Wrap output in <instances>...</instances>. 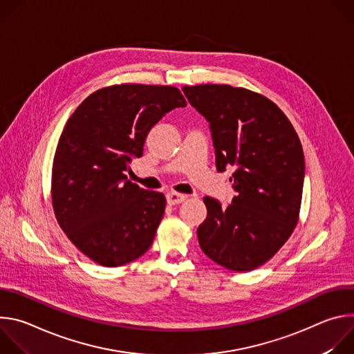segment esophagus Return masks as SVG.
Returning <instances> with one entry per match:
<instances>
[{
    "mask_svg": "<svg viewBox=\"0 0 354 354\" xmlns=\"http://www.w3.org/2000/svg\"><path fill=\"white\" fill-rule=\"evenodd\" d=\"M185 200H186V196L180 194V193H176V192H172V193L167 194V201H168L169 206L179 205V203H182V201H185Z\"/></svg>",
    "mask_w": 354,
    "mask_h": 354,
    "instance_id": "1",
    "label": "esophagus"
}]
</instances>
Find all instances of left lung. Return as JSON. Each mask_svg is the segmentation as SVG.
I'll use <instances>...</instances> for the list:
<instances>
[{
  "label": "left lung",
  "instance_id": "1",
  "mask_svg": "<svg viewBox=\"0 0 354 354\" xmlns=\"http://www.w3.org/2000/svg\"><path fill=\"white\" fill-rule=\"evenodd\" d=\"M190 105L210 123L216 167L235 171L236 196L227 209L206 196L197 228L201 250L225 269L254 270L292 234L304 185V153L280 108L266 96L231 85L183 86Z\"/></svg>",
  "mask_w": 354,
  "mask_h": 354
}]
</instances>
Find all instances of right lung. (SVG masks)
<instances>
[{
	"instance_id": "1",
	"label": "right lung",
	"mask_w": 354,
	"mask_h": 354,
	"mask_svg": "<svg viewBox=\"0 0 354 354\" xmlns=\"http://www.w3.org/2000/svg\"><path fill=\"white\" fill-rule=\"evenodd\" d=\"M180 91L122 84L91 93L67 120L52 171L59 225L85 257L118 268L144 255L154 241L167 200L127 179L148 131L175 108Z\"/></svg>"
}]
</instances>
